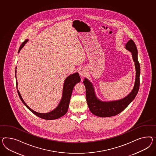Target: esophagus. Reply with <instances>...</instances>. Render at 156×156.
I'll use <instances>...</instances> for the list:
<instances>
[{"instance_id": "obj_1", "label": "esophagus", "mask_w": 156, "mask_h": 156, "mask_svg": "<svg viewBox=\"0 0 156 156\" xmlns=\"http://www.w3.org/2000/svg\"><path fill=\"white\" fill-rule=\"evenodd\" d=\"M79 73L81 77H84L87 74V71L84 68H80L79 71Z\"/></svg>"}]
</instances>
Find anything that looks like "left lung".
Returning <instances> with one entry per match:
<instances>
[{
    "label": "left lung",
    "instance_id": "8db88e82",
    "mask_svg": "<svg viewBox=\"0 0 156 156\" xmlns=\"http://www.w3.org/2000/svg\"><path fill=\"white\" fill-rule=\"evenodd\" d=\"M125 48L131 52L132 59L135 63L136 77L135 84L131 92L120 100L104 101L97 97L94 86L88 79L85 78L83 83L86 88L87 102L90 111L94 115L100 117H110L115 116L123 111L135 98L140 86V67L137 58V50L135 42L128 41Z\"/></svg>",
    "mask_w": 156,
    "mask_h": 156
}]
</instances>
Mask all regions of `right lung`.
Wrapping results in <instances>:
<instances>
[{"label":"right lung","instance_id":"add662e5","mask_svg":"<svg viewBox=\"0 0 156 156\" xmlns=\"http://www.w3.org/2000/svg\"><path fill=\"white\" fill-rule=\"evenodd\" d=\"M28 40H26L24 42L21 44L20 46V48L19 50V52H20L21 48L24 47V45L27 43ZM15 77L16 79V71H15ZM81 80L80 76L77 72L74 73L72 75L68 76L65 80H64V85H63V92H62V98L60 100L59 104L57 106L56 108H55L51 112H48L47 113H40L38 112H35L32 108H29L26 103L24 102V100L23 99L22 97L20 94V92L17 89V81L16 80V88L17 89V93L18 94L20 97V99L24 105L28 108V109L32 112L36 116L40 117L42 119H46V120H54L58 119L62 116L64 115L68 111V107L69 101L71 99V97L72 95V90L75 85L79 83Z\"/></svg>","mask_w":156,"mask_h":156}]
</instances>
